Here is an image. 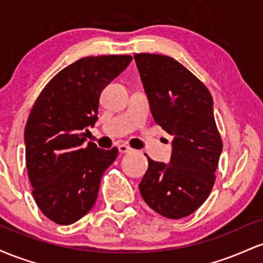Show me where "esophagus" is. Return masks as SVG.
<instances>
[{"mask_svg": "<svg viewBox=\"0 0 263 263\" xmlns=\"http://www.w3.org/2000/svg\"><path fill=\"white\" fill-rule=\"evenodd\" d=\"M119 151H120V153H129V152H132L134 149H132L129 146H127V144H120Z\"/></svg>", "mask_w": 263, "mask_h": 263, "instance_id": "1", "label": "esophagus"}]
</instances>
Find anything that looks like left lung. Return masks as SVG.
I'll return each mask as SVG.
<instances>
[{
  "label": "left lung",
  "instance_id": "left-lung-1",
  "mask_svg": "<svg viewBox=\"0 0 263 263\" xmlns=\"http://www.w3.org/2000/svg\"><path fill=\"white\" fill-rule=\"evenodd\" d=\"M155 121L174 136L171 163L155 162L140 183L147 205L170 219L188 216L206 200L222 151L208 87L176 59L135 54Z\"/></svg>",
  "mask_w": 263,
  "mask_h": 263
}]
</instances>
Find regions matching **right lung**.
Returning a JSON list of instances; mask_svg holds the SVG:
<instances>
[{
    "mask_svg": "<svg viewBox=\"0 0 263 263\" xmlns=\"http://www.w3.org/2000/svg\"><path fill=\"white\" fill-rule=\"evenodd\" d=\"M131 55L81 58L60 70L39 93L25 128L26 165L42 213L70 225L89 213L105 171L119 149L86 141L98 120L102 90L127 68Z\"/></svg>",
    "mask_w": 263,
    "mask_h": 263,
    "instance_id": "right-lung-1",
    "label": "right lung"
}]
</instances>
